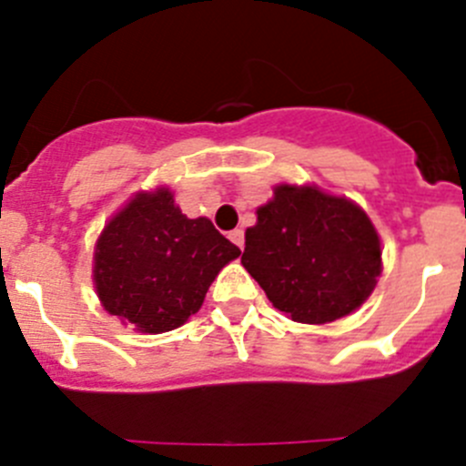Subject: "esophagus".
Wrapping results in <instances>:
<instances>
[{"instance_id":"obj_1","label":"esophagus","mask_w":466,"mask_h":466,"mask_svg":"<svg viewBox=\"0 0 466 466\" xmlns=\"http://www.w3.org/2000/svg\"><path fill=\"white\" fill-rule=\"evenodd\" d=\"M228 238H231V242L235 244V247L244 248V231H239V228H235V231L228 233Z\"/></svg>"}]
</instances>
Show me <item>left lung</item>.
<instances>
[{"instance_id": "8db88e82", "label": "left lung", "mask_w": 466, "mask_h": 466, "mask_svg": "<svg viewBox=\"0 0 466 466\" xmlns=\"http://www.w3.org/2000/svg\"><path fill=\"white\" fill-rule=\"evenodd\" d=\"M244 233L242 265L280 312L329 324L358 310L380 276V239L365 210L315 186H279Z\"/></svg>"}]
</instances>
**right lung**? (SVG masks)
I'll return each mask as SVG.
<instances>
[{"instance_id":"1","label":"right lung","mask_w":466,"mask_h":466,"mask_svg":"<svg viewBox=\"0 0 466 466\" xmlns=\"http://www.w3.org/2000/svg\"><path fill=\"white\" fill-rule=\"evenodd\" d=\"M239 256L206 218L190 219L167 187L137 192L101 231L95 247L99 301L140 333L186 324L224 265Z\"/></svg>"}]
</instances>
